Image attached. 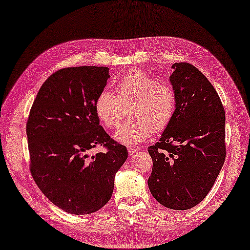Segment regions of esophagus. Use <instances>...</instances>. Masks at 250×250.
Wrapping results in <instances>:
<instances>
[{"instance_id": "34e87169", "label": "esophagus", "mask_w": 250, "mask_h": 250, "mask_svg": "<svg viewBox=\"0 0 250 250\" xmlns=\"http://www.w3.org/2000/svg\"><path fill=\"white\" fill-rule=\"evenodd\" d=\"M127 152H129L130 155H133V154H135V153L138 152V149L134 146H127Z\"/></svg>"}]
</instances>
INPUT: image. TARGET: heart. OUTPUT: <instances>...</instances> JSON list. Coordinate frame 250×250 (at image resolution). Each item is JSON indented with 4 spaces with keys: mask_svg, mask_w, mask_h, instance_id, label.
<instances>
[{
    "mask_svg": "<svg viewBox=\"0 0 250 250\" xmlns=\"http://www.w3.org/2000/svg\"><path fill=\"white\" fill-rule=\"evenodd\" d=\"M117 95L108 89L100 92L95 100V112L106 129L117 126L130 106L129 123L121 125L115 137L123 143L137 144L152 132L165 131L176 111V94L173 86L159 83L144 70H132L114 83Z\"/></svg>",
    "mask_w": 250,
    "mask_h": 250,
    "instance_id": "heart-1",
    "label": "heart"
}]
</instances>
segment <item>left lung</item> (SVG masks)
<instances>
[{
    "instance_id": "obj_1",
    "label": "left lung",
    "mask_w": 250,
    "mask_h": 250,
    "mask_svg": "<svg viewBox=\"0 0 250 250\" xmlns=\"http://www.w3.org/2000/svg\"><path fill=\"white\" fill-rule=\"evenodd\" d=\"M174 117L148 152L149 189L163 206L187 210L207 196L226 157L225 110L215 88L187 62L173 64Z\"/></svg>"
}]
</instances>
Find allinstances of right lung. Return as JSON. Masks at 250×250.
Segmentation results:
<instances>
[{"label": "right lung", "instance_id": "1", "mask_svg": "<svg viewBox=\"0 0 250 250\" xmlns=\"http://www.w3.org/2000/svg\"><path fill=\"white\" fill-rule=\"evenodd\" d=\"M108 77L105 66L57 70L27 119L31 176L50 202L72 214L93 213L110 201L115 174L127 158L125 146L107 135L95 112ZM96 147L104 151L91 156Z\"/></svg>", "mask_w": 250, "mask_h": 250}]
</instances>
